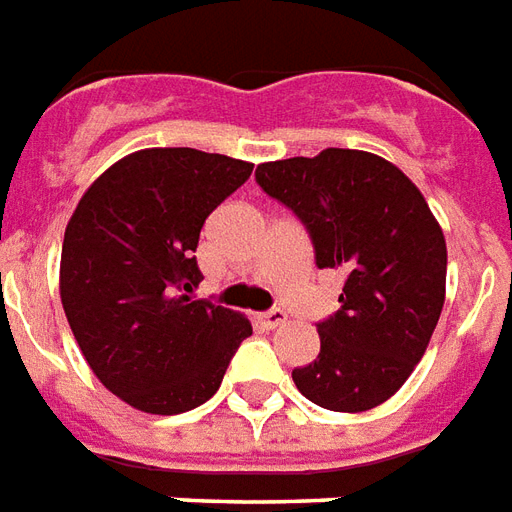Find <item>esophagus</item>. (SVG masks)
<instances>
[{"label": "esophagus", "instance_id": "obj_1", "mask_svg": "<svg viewBox=\"0 0 512 512\" xmlns=\"http://www.w3.org/2000/svg\"><path fill=\"white\" fill-rule=\"evenodd\" d=\"M260 323H263L266 331H274V328L287 323V312L285 309H279V306H274V309H268V312L260 314Z\"/></svg>", "mask_w": 512, "mask_h": 512}]
</instances>
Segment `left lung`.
I'll list each match as a JSON object with an SVG mask.
<instances>
[{"label":"left lung","instance_id":"1","mask_svg":"<svg viewBox=\"0 0 512 512\" xmlns=\"http://www.w3.org/2000/svg\"><path fill=\"white\" fill-rule=\"evenodd\" d=\"M255 181L306 227L314 266L344 274L342 306L317 323L320 355L293 369L298 391L325 410H372L407 382L445 304L448 249L429 203L355 149L266 162Z\"/></svg>","mask_w":512,"mask_h":512}]
</instances>
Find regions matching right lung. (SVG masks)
<instances>
[{"instance_id":"1","label":"right lung","mask_w":512,"mask_h":512,"mask_svg":"<svg viewBox=\"0 0 512 512\" xmlns=\"http://www.w3.org/2000/svg\"><path fill=\"white\" fill-rule=\"evenodd\" d=\"M252 168L198 149H143L86 189L64 230L59 293L83 358L130 407L179 415L222 385L252 325L206 298L200 230Z\"/></svg>"}]
</instances>
